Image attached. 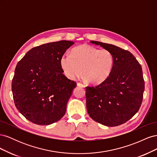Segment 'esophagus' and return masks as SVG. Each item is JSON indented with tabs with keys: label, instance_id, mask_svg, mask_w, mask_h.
<instances>
[{
	"label": "esophagus",
	"instance_id": "obj_1",
	"mask_svg": "<svg viewBox=\"0 0 157 157\" xmlns=\"http://www.w3.org/2000/svg\"><path fill=\"white\" fill-rule=\"evenodd\" d=\"M77 86H78V87L85 88V85H84V84H81V83H80V82H78V83H77Z\"/></svg>",
	"mask_w": 157,
	"mask_h": 157
}]
</instances>
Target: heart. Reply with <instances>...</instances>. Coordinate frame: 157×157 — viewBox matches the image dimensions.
Segmentation results:
<instances>
[{"label": "heart", "mask_w": 157, "mask_h": 157, "mask_svg": "<svg viewBox=\"0 0 157 157\" xmlns=\"http://www.w3.org/2000/svg\"><path fill=\"white\" fill-rule=\"evenodd\" d=\"M61 67L66 77L75 80L84 73L83 79L94 84H101L111 73L114 57L107 49L83 44L76 47L72 55L65 54L60 59Z\"/></svg>", "instance_id": "1"}]
</instances>
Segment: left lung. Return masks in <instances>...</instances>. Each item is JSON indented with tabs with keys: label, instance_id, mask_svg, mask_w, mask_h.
<instances>
[{
	"label": "left lung",
	"instance_id": "8db88e82",
	"mask_svg": "<svg viewBox=\"0 0 157 157\" xmlns=\"http://www.w3.org/2000/svg\"><path fill=\"white\" fill-rule=\"evenodd\" d=\"M90 42L110 51L114 65L106 80L86 88L88 113L103 125L124 124L139 111L143 100L145 82L141 66L129 51L111 44Z\"/></svg>",
	"mask_w": 157,
	"mask_h": 157
}]
</instances>
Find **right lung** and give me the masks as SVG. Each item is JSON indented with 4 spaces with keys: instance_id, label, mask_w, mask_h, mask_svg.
<instances>
[{
    "instance_id": "1",
    "label": "right lung",
    "mask_w": 157,
    "mask_h": 157,
    "mask_svg": "<svg viewBox=\"0 0 157 157\" xmlns=\"http://www.w3.org/2000/svg\"><path fill=\"white\" fill-rule=\"evenodd\" d=\"M74 43L60 40L36 46L17 63L12 82L13 98L27 120L49 125L64 116L77 83L63 74L60 59Z\"/></svg>"
}]
</instances>
